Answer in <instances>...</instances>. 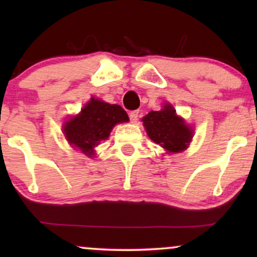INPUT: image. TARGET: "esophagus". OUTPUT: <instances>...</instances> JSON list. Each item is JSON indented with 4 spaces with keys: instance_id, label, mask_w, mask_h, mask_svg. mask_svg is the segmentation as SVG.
<instances>
[{
    "instance_id": "esophagus-1",
    "label": "esophagus",
    "mask_w": 257,
    "mask_h": 257,
    "mask_svg": "<svg viewBox=\"0 0 257 257\" xmlns=\"http://www.w3.org/2000/svg\"><path fill=\"white\" fill-rule=\"evenodd\" d=\"M129 118H131L132 123H137L139 119V111H132L129 113Z\"/></svg>"
}]
</instances>
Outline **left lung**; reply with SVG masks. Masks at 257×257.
I'll return each mask as SVG.
<instances>
[{
    "label": "left lung",
    "instance_id": "left-lung-1",
    "mask_svg": "<svg viewBox=\"0 0 257 257\" xmlns=\"http://www.w3.org/2000/svg\"><path fill=\"white\" fill-rule=\"evenodd\" d=\"M147 135L169 153L184 151L193 138V129L176 114L170 104L159 111H151L143 118Z\"/></svg>",
    "mask_w": 257,
    "mask_h": 257
}]
</instances>
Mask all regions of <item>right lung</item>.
<instances>
[{
  "mask_svg": "<svg viewBox=\"0 0 257 257\" xmlns=\"http://www.w3.org/2000/svg\"><path fill=\"white\" fill-rule=\"evenodd\" d=\"M128 120V114L119 105L91 98L77 116L64 123L63 129L65 138L73 149L93 157L94 149L108 138L112 128Z\"/></svg>",
  "mask_w": 257,
  "mask_h": 257,
  "instance_id": "1",
  "label": "right lung"
}]
</instances>
